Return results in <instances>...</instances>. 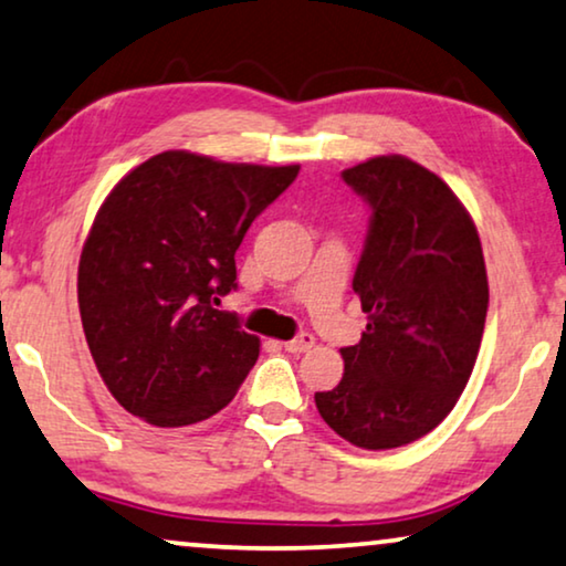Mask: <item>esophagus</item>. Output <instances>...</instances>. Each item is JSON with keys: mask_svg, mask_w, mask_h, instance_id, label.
Here are the masks:
<instances>
[{"mask_svg": "<svg viewBox=\"0 0 566 566\" xmlns=\"http://www.w3.org/2000/svg\"><path fill=\"white\" fill-rule=\"evenodd\" d=\"M313 344H315V336L313 333H300V336H294L292 340H284V352H290V354H302V352H307V348H313Z\"/></svg>", "mask_w": 566, "mask_h": 566, "instance_id": "esophagus-1", "label": "esophagus"}]
</instances>
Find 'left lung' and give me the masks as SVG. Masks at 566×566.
I'll return each mask as SVG.
<instances>
[{
    "label": "left lung",
    "mask_w": 566,
    "mask_h": 566,
    "mask_svg": "<svg viewBox=\"0 0 566 566\" xmlns=\"http://www.w3.org/2000/svg\"><path fill=\"white\" fill-rule=\"evenodd\" d=\"M344 181L369 205L354 274L366 313L344 379L315 392L325 423L359 449L412 443L449 416L480 354L490 286L467 207L405 156H377Z\"/></svg>",
    "instance_id": "1"
}]
</instances>
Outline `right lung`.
Segmentation results:
<instances>
[{"label":"right lung","instance_id":"right-lung-1","mask_svg":"<svg viewBox=\"0 0 566 566\" xmlns=\"http://www.w3.org/2000/svg\"><path fill=\"white\" fill-rule=\"evenodd\" d=\"M297 171L164 150L102 202L78 259V313L99 377L127 412L179 428L233 400L259 338L214 305L238 286L245 230Z\"/></svg>","mask_w":566,"mask_h":566}]
</instances>
